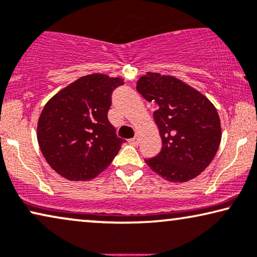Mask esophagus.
Returning a JSON list of instances; mask_svg holds the SVG:
<instances>
[{"mask_svg":"<svg viewBox=\"0 0 257 257\" xmlns=\"http://www.w3.org/2000/svg\"><path fill=\"white\" fill-rule=\"evenodd\" d=\"M129 143L132 144V146H139L140 139H139V137H134V139H130L129 140Z\"/></svg>","mask_w":257,"mask_h":257,"instance_id":"obj_1","label":"esophagus"}]
</instances>
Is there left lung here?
I'll return each mask as SVG.
<instances>
[{
	"label": "left lung",
	"mask_w": 257,
	"mask_h": 257,
	"mask_svg": "<svg viewBox=\"0 0 257 257\" xmlns=\"http://www.w3.org/2000/svg\"><path fill=\"white\" fill-rule=\"evenodd\" d=\"M136 88L147 101L157 104L154 118L162 137L161 153L146 163L169 182L196 178L214 158L221 141L215 107L200 92L171 75L148 72Z\"/></svg>",
	"instance_id": "left-lung-1"
}]
</instances>
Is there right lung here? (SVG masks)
Returning a JSON list of instances; mask_svg holds the SVG:
<instances>
[{
    "mask_svg": "<svg viewBox=\"0 0 257 257\" xmlns=\"http://www.w3.org/2000/svg\"><path fill=\"white\" fill-rule=\"evenodd\" d=\"M123 79L94 73L58 92L43 108L37 139L49 165L68 180H89L109 166L124 140L108 121L111 93Z\"/></svg>",
    "mask_w": 257,
    "mask_h": 257,
    "instance_id": "right-lung-1",
    "label": "right lung"
}]
</instances>
